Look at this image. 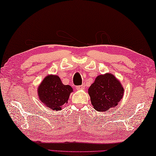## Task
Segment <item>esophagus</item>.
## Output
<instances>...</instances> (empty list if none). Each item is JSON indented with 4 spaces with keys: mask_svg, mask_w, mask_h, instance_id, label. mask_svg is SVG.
Instances as JSON below:
<instances>
[{
    "mask_svg": "<svg viewBox=\"0 0 156 156\" xmlns=\"http://www.w3.org/2000/svg\"><path fill=\"white\" fill-rule=\"evenodd\" d=\"M84 88H85V87H84V86L83 85H81V86H76V89L77 90H83Z\"/></svg>",
    "mask_w": 156,
    "mask_h": 156,
    "instance_id": "esophagus-1",
    "label": "esophagus"
}]
</instances>
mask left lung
I'll use <instances>...</instances> for the list:
<instances>
[{"instance_id":"left-lung-1","label":"left lung","mask_w":156,"mask_h":156,"mask_svg":"<svg viewBox=\"0 0 156 156\" xmlns=\"http://www.w3.org/2000/svg\"><path fill=\"white\" fill-rule=\"evenodd\" d=\"M124 89L120 81L111 73L97 76L88 89L92 105L98 112H108L119 104L123 97Z\"/></svg>"}]
</instances>
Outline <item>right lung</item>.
Returning <instances> with one entry per match:
<instances>
[{
	"instance_id": "right-lung-1",
	"label": "right lung",
	"mask_w": 156,
	"mask_h": 156,
	"mask_svg": "<svg viewBox=\"0 0 156 156\" xmlns=\"http://www.w3.org/2000/svg\"><path fill=\"white\" fill-rule=\"evenodd\" d=\"M73 88L63 84L57 75H48L44 79L37 88V94L44 104L53 110H61L68 103Z\"/></svg>"
}]
</instances>
